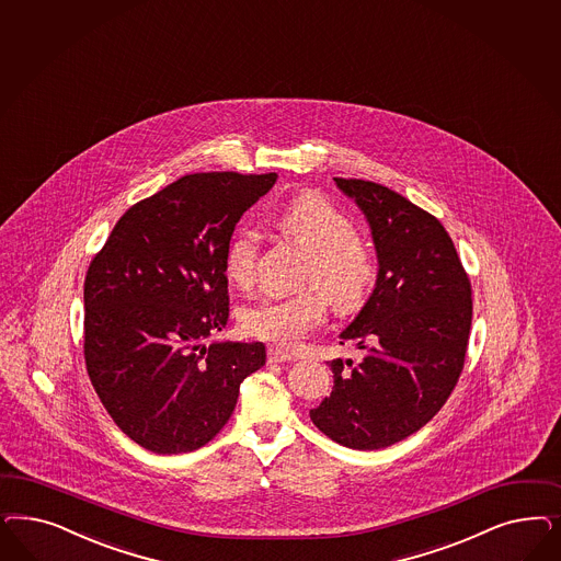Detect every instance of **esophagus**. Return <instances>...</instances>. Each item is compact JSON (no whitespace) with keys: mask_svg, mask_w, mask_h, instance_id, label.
<instances>
[{"mask_svg":"<svg viewBox=\"0 0 561 561\" xmlns=\"http://www.w3.org/2000/svg\"><path fill=\"white\" fill-rule=\"evenodd\" d=\"M268 362L289 363L293 362V355L287 353V351H283V348H278V346H271V348H268Z\"/></svg>","mask_w":561,"mask_h":561,"instance_id":"esophagus-1","label":"esophagus"}]
</instances>
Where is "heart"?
<instances>
[{
	"mask_svg": "<svg viewBox=\"0 0 561 561\" xmlns=\"http://www.w3.org/2000/svg\"><path fill=\"white\" fill-rule=\"evenodd\" d=\"M278 227L308 255L306 280L324 297L313 290L262 297L241 309L239 322L252 336L295 346L324 320V299L341 313L362 308L378 268L374 255L357 241L355 222L320 194L304 192L290 199L278 215ZM257 241V233L245 225L229 239L225 272L237 287L253 283Z\"/></svg>",
	"mask_w": 561,
	"mask_h": 561,
	"instance_id": "1",
	"label": "heart"
}]
</instances>
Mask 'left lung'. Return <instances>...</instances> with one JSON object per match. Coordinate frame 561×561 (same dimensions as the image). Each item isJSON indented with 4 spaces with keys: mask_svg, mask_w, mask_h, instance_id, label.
Segmentation results:
<instances>
[{
    "mask_svg": "<svg viewBox=\"0 0 561 561\" xmlns=\"http://www.w3.org/2000/svg\"><path fill=\"white\" fill-rule=\"evenodd\" d=\"M334 181L369 225L378 276L339 334L362 362H328L332 392L309 416L341 446L380 450L419 432L453 394L469 344V276L430 213L380 183Z\"/></svg>",
    "mask_w": 561,
    "mask_h": 561,
    "instance_id": "left-lung-1",
    "label": "left lung"
}]
</instances>
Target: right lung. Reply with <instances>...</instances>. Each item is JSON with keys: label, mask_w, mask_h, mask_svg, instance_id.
I'll use <instances>...</instances> for the list:
<instances>
[{"label": "right lung", "mask_w": 561, "mask_h": 561, "mask_svg": "<svg viewBox=\"0 0 561 561\" xmlns=\"http://www.w3.org/2000/svg\"><path fill=\"white\" fill-rule=\"evenodd\" d=\"M276 173H194L134 204L84 280V359L113 423L154 454L194 453L233 415L262 343L204 341L229 320L225 253Z\"/></svg>", "instance_id": "1"}]
</instances>
